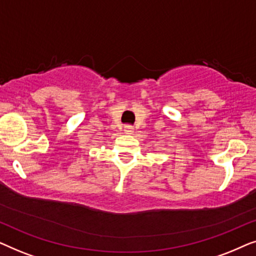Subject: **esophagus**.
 Returning a JSON list of instances; mask_svg holds the SVG:
<instances>
[{
	"label": "esophagus",
	"mask_w": 256,
	"mask_h": 256,
	"mask_svg": "<svg viewBox=\"0 0 256 256\" xmlns=\"http://www.w3.org/2000/svg\"><path fill=\"white\" fill-rule=\"evenodd\" d=\"M124 134H127V135H132V132H134V127H132V126H130V124L124 126Z\"/></svg>",
	"instance_id": "obj_1"
}]
</instances>
